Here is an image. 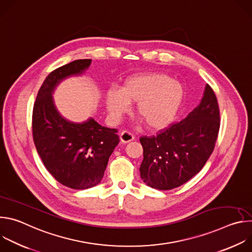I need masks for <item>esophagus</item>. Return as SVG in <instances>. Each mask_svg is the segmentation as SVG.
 Segmentation results:
<instances>
[{"instance_id":"esophagus-1","label":"esophagus","mask_w":252,"mask_h":252,"mask_svg":"<svg viewBox=\"0 0 252 252\" xmlns=\"http://www.w3.org/2000/svg\"><path fill=\"white\" fill-rule=\"evenodd\" d=\"M120 138H121V141H122V142L127 143V142H129V141H131V140L134 139V135H133L130 131L124 130L123 132H121Z\"/></svg>"}]
</instances>
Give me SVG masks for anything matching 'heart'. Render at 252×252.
<instances>
[{
  "label": "heart",
  "mask_w": 252,
  "mask_h": 252,
  "mask_svg": "<svg viewBox=\"0 0 252 252\" xmlns=\"http://www.w3.org/2000/svg\"><path fill=\"white\" fill-rule=\"evenodd\" d=\"M184 86L160 73H145L128 77L120 90L110 89L105 94L107 111L120 119L136 102L135 112L149 128L160 130L170 126L183 105Z\"/></svg>",
  "instance_id": "1"
}]
</instances>
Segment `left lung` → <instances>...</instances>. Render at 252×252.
Wrapping results in <instances>:
<instances>
[{
  "instance_id": "8db88e82",
  "label": "left lung",
  "mask_w": 252,
  "mask_h": 252,
  "mask_svg": "<svg viewBox=\"0 0 252 252\" xmlns=\"http://www.w3.org/2000/svg\"><path fill=\"white\" fill-rule=\"evenodd\" d=\"M218 98L206 85L200 103L182 122L157 136H141L140 177L149 187L169 190L198 173L213 152L220 121Z\"/></svg>"
}]
</instances>
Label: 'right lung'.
I'll return each instance as SVG.
<instances>
[{
	"label": "right lung",
	"mask_w": 252,
	"mask_h": 252,
	"mask_svg": "<svg viewBox=\"0 0 252 252\" xmlns=\"http://www.w3.org/2000/svg\"><path fill=\"white\" fill-rule=\"evenodd\" d=\"M92 60H77L56 68L39 90L32 110V138L44 165L57 181L74 189L100 183L107 161L120 142L116 128L64 119L57 110L54 91L66 78L80 76Z\"/></svg>",
	"instance_id": "obj_1"
}]
</instances>
